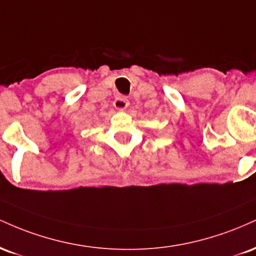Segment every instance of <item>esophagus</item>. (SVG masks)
<instances>
[{
	"instance_id": "esophagus-1",
	"label": "esophagus",
	"mask_w": 256,
	"mask_h": 256,
	"mask_svg": "<svg viewBox=\"0 0 256 256\" xmlns=\"http://www.w3.org/2000/svg\"><path fill=\"white\" fill-rule=\"evenodd\" d=\"M113 104H114V107L116 108V110H125L126 108H128V100L126 98L125 96L119 95L118 98H116V101L113 102Z\"/></svg>"
}]
</instances>
